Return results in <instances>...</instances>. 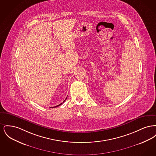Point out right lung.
<instances>
[{
	"label": "right lung",
	"instance_id": "obj_1",
	"mask_svg": "<svg viewBox=\"0 0 156 156\" xmlns=\"http://www.w3.org/2000/svg\"><path fill=\"white\" fill-rule=\"evenodd\" d=\"M66 99H67V98H66V99H65V100L64 101V102H64L66 101ZM61 104H62V103H61V104H59V105H57V106H54V107H53V108H56V107H57V106H60V105H61Z\"/></svg>",
	"mask_w": 156,
	"mask_h": 156
}]
</instances>
